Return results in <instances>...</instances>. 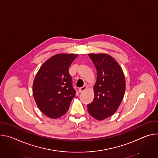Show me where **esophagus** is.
<instances>
[{
    "label": "esophagus",
    "mask_w": 158,
    "mask_h": 158,
    "mask_svg": "<svg viewBox=\"0 0 158 158\" xmlns=\"http://www.w3.org/2000/svg\"><path fill=\"white\" fill-rule=\"evenodd\" d=\"M87 86H85V85H84V86H82V87H80L79 88V92L80 93H82V92H84V91H85V90L87 89Z\"/></svg>",
    "instance_id": "34e87169"
}]
</instances>
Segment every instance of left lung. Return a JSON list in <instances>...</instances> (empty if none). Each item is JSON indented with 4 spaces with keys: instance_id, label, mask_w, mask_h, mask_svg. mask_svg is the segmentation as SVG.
I'll use <instances>...</instances> for the list:
<instances>
[{
    "instance_id": "1",
    "label": "left lung",
    "mask_w": 158,
    "mask_h": 158,
    "mask_svg": "<svg viewBox=\"0 0 158 158\" xmlns=\"http://www.w3.org/2000/svg\"><path fill=\"white\" fill-rule=\"evenodd\" d=\"M96 70L93 101L87 105L89 113L97 120L113 115L120 106L126 90L125 77L118 62L107 54H89Z\"/></svg>"
}]
</instances>
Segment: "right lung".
<instances>
[{"mask_svg": "<svg viewBox=\"0 0 158 158\" xmlns=\"http://www.w3.org/2000/svg\"><path fill=\"white\" fill-rule=\"evenodd\" d=\"M77 56L56 54L42 65L35 75L32 85L34 100L40 110L50 118L65 114L76 96L69 67Z\"/></svg>", "mask_w": 158, "mask_h": 158, "instance_id": "obj_1", "label": "right lung"}]
</instances>
